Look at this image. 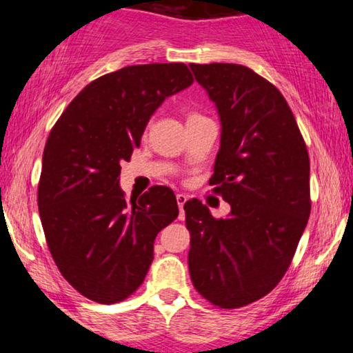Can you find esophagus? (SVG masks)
Here are the masks:
<instances>
[{
  "mask_svg": "<svg viewBox=\"0 0 353 353\" xmlns=\"http://www.w3.org/2000/svg\"><path fill=\"white\" fill-rule=\"evenodd\" d=\"M176 199H177V205H179V212H181L179 217L184 219V204L185 201H188V196H185V194H177Z\"/></svg>",
  "mask_w": 353,
  "mask_h": 353,
  "instance_id": "esophagus-1",
  "label": "esophagus"
}]
</instances>
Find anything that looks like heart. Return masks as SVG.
<instances>
[{"label": "heart", "instance_id": "b5f03b06", "mask_svg": "<svg viewBox=\"0 0 353 353\" xmlns=\"http://www.w3.org/2000/svg\"><path fill=\"white\" fill-rule=\"evenodd\" d=\"M197 116H199V114H190L189 119H192V117H197Z\"/></svg>", "mask_w": 353, "mask_h": 353}]
</instances>
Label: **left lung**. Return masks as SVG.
<instances>
[{
    "instance_id": "obj_1",
    "label": "left lung",
    "mask_w": 353,
    "mask_h": 353,
    "mask_svg": "<svg viewBox=\"0 0 353 353\" xmlns=\"http://www.w3.org/2000/svg\"><path fill=\"white\" fill-rule=\"evenodd\" d=\"M216 103L221 149L209 184L225 219L184 204L194 287L221 309L262 299L281 282L310 216V161L282 92L242 64H190Z\"/></svg>"
}]
</instances>
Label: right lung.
<instances>
[{
  "instance_id": "1",
  "label": "right lung",
  "mask_w": 353,
  "mask_h": 353,
  "mask_svg": "<svg viewBox=\"0 0 353 353\" xmlns=\"http://www.w3.org/2000/svg\"><path fill=\"white\" fill-rule=\"evenodd\" d=\"M192 83L182 63L125 66L89 83L51 129L39 217L61 275L91 301L116 303L134 294L154 259L156 236L179 214L165 185L128 201L119 174L154 111Z\"/></svg>"
}]
</instances>
